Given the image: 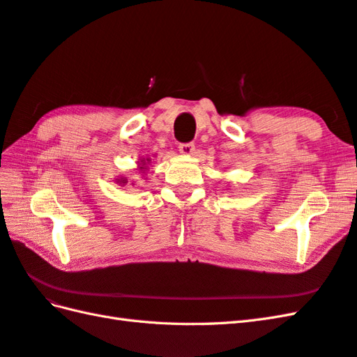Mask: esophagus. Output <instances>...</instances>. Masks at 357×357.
<instances>
[{
    "instance_id": "1",
    "label": "esophagus",
    "mask_w": 357,
    "mask_h": 357,
    "mask_svg": "<svg viewBox=\"0 0 357 357\" xmlns=\"http://www.w3.org/2000/svg\"><path fill=\"white\" fill-rule=\"evenodd\" d=\"M194 150H195V144L194 142H183V144H180L178 145V151L181 153V154H192L194 153Z\"/></svg>"
}]
</instances>
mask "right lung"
I'll use <instances>...</instances> for the list:
<instances>
[{
  "instance_id": "add662e5",
  "label": "right lung",
  "mask_w": 357,
  "mask_h": 357,
  "mask_svg": "<svg viewBox=\"0 0 357 357\" xmlns=\"http://www.w3.org/2000/svg\"><path fill=\"white\" fill-rule=\"evenodd\" d=\"M144 167H145V162H144V163L141 165V169H144ZM121 181H123V183H124V185L127 183V181H126V180H121Z\"/></svg>"
}]
</instances>
